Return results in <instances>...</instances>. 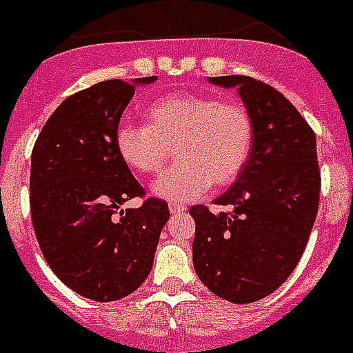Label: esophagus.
Wrapping results in <instances>:
<instances>
[{
  "mask_svg": "<svg viewBox=\"0 0 353 353\" xmlns=\"http://www.w3.org/2000/svg\"><path fill=\"white\" fill-rule=\"evenodd\" d=\"M169 211H171L172 214H179V212L186 211V205H182V203H169Z\"/></svg>",
  "mask_w": 353,
  "mask_h": 353,
  "instance_id": "esophagus-1",
  "label": "esophagus"
}]
</instances>
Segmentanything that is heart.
Masks as SVG:
<instances>
[{"mask_svg": "<svg viewBox=\"0 0 353 353\" xmlns=\"http://www.w3.org/2000/svg\"><path fill=\"white\" fill-rule=\"evenodd\" d=\"M146 125L121 123L116 152L132 172L157 174L176 148V167L152 182V194L171 203L205 196L212 182L236 181L251 157L254 123L249 110L209 94H167L144 110Z\"/></svg>", "mask_w": 353, "mask_h": 353, "instance_id": "heart-1", "label": "heart"}]
</instances>
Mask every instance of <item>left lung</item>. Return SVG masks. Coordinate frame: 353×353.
Masks as SVG:
<instances>
[{"mask_svg": "<svg viewBox=\"0 0 353 353\" xmlns=\"http://www.w3.org/2000/svg\"><path fill=\"white\" fill-rule=\"evenodd\" d=\"M237 89L254 123L251 157L214 203L194 205V268L224 301L247 304L268 296L296 268L319 205L316 134L299 110L274 87L247 76L209 77Z\"/></svg>", "mask_w": 353, "mask_h": 353, "instance_id": "obj_1", "label": "left lung"}]
</instances>
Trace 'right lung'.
<instances>
[{
	"label": "right lung",
	"mask_w": 353,
	"mask_h": 353,
	"mask_svg": "<svg viewBox=\"0 0 353 353\" xmlns=\"http://www.w3.org/2000/svg\"><path fill=\"white\" fill-rule=\"evenodd\" d=\"M108 79L68 97L32 150L30 209L37 243L62 283L85 299L112 302L148 277L169 221L163 199L121 209L144 190L116 152V131L137 85Z\"/></svg>",
	"instance_id": "obj_1"
}]
</instances>
